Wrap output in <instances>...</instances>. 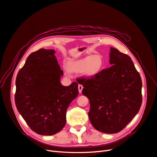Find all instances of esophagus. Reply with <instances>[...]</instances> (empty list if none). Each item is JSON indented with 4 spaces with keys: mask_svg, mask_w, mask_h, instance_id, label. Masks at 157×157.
Wrapping results in <instances>:
<instances>
[{
    "mask_svg": "<svg viewBox=\"0 0 157 157\" xmlns=\"http://www.w3.org/2000/svg\"><path fill=\"white\" fill-rule=\"evenodd\" d=\"M78 91H79V93H82V89H83V86H82V85L78 84Z\"/></svg>",
    "mask_w": 157,
    "mask_h": 157,
    "instance_id": "esophagus-1",
    "label": "esophagus"
}]
</instances>
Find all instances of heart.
<instances>
[{"mask_svg": "<svg viewBox=\"0 0 157 157\" xmlns=\"http://www.w3.org/2000/svg\"><path fill=\"white\" fill-rule=\"evenodd\" d=\"M104 61L100 55H89L78 60H70L67 64V70L70 72H84L86 76L94 77L103 70Z\"/></svg>", "mask_w": 157, "mask_h": 157, "instance_id": "heart-1", "label": "heart"}]
</instances>
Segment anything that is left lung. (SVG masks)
<instances>
[{
	"instance_id": "1",
	"label": "left lung",
	"mask_w": 157,
	"mask_h": 157,
	"mask_svg": "<svg viewBox=\"0 0 157 157\" xmlns=\"http://www.w3.org/2000/svg\"><path fill=\"white\" fill-rule=\"evenodd\" d=\"M109 63L111 67L78 83L90 100L92 126L100 132L113 134L120 132L139 112L142 83L129 56L111 48Z\"/></svg>"
}]
</instances>
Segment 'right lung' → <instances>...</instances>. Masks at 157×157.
Here are the masks:
<instances>
[{
	"instance_id": "obj_1",
	"label": "right lung",
	"mask_w": 157,
	"mask_h": 157,
	"mask_svg": "<svg viewBox=\"0 0 157 157\" xmlns=\"http://www.w3.org/2000/svg\"><path fill=\"white\" fill-rule=\"evenodd\" d=\"M55 50L40 49L31 53L16 78L17 109L35 133L52 135L66 122V110L78 95V84H60L63 71Z\"/></svg>"
}]
</instances>
